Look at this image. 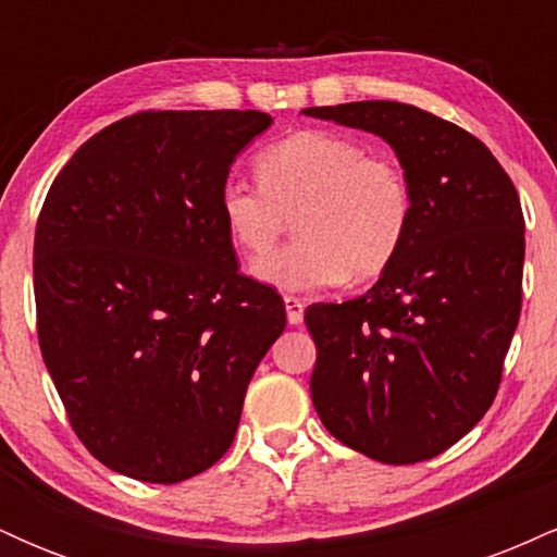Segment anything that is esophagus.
I'll return each instance as SVG.
<instances>
[{"label": "esophagus", "mask_w": 557, "mask_h": 557, "mask_svg": "<svg viewBox=\"0 0 557 557\" xmlns=\"http://www.w3.org/2000/svg\"><path fill=\"white\" fill-rule=\"evenodd\" d=\"M285 311H287V322L290 324L304 322V300L298 296H285Z\"/></svg>", "instance_id": "34e87169"}]
</instances>
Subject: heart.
Here are the masks:
<instances>
[{"label": "heart", "instance_id": "obj_1", "mask_svg": "<svg viewBox=\"0 0 557 557\" xmlns=\"http://www.w3.org/2000/svg\"><path fill=\"white\" fill-rule=\"evenodd\" d=\"M259 185L227 181L220 214L248 259L277 246L287 225L298 238L257 274L283 290L369 283L398 257L413 216L406 170L385 151L332 131L293 133L257 157Z\"/></svg>", "mask_w": 557, "mask_h": 557}]
</instances>
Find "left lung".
Segmentation results:
<instances>
[{
  "instance_id": "obj_1",
  "label": "left lung",
  "mask_w": 557,
  "mask_h": 557,
  "mask_svg": "<svg viewBox=\"0 0 557 557\" xmlns=\"http://www.w3.org/2000/svg\"><path fill=\"white\" fill-rule=\"evenodd\" d=\"M387 140L413 190L398 257L372 290L311 304V400L332 437L374 461H430L474 430L521 314L516 185L469 131L400 101L306 107Z\"/></svg>"
}]
</instances>
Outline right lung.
Wrapping results in <instances>:
<instances>
[{
	"mask_svg": "<svg viewBox=\"0 0 557 557\" xmlns=\"http://www.w3.org/2000/svg\"><path fill=\"white\" fill-rule=\"evenodd\" d=\"M272 117L149 110L75 151L34 238L44 363L96 461L177 484L233 445L246 387L285 330L277 290L238 272L220 190Z\"/></svg>",
	"mask_w": 557,
	"mask_h": 557,
	"instance_id": "obj_1",
	"label": "right lung"
}]
</instances>
